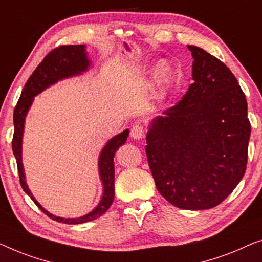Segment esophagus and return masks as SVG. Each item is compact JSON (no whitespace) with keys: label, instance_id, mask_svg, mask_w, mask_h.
Masks as SVG:
<instances>
[{"label":"esophagus","instance_id":"1","mask_svg":"<svg viewBox=\"0 0 262 262\" xmlns=\"http://www.w3.org/2000/svg\"><path fill=\"white\" fill-rule=\"evenodd\" d=\"M130 136L135 140H140L145 136V129H143L141 124H134L130 128Z\"/></svg>","mask_w":262,"mask_h":262}]
</instances>
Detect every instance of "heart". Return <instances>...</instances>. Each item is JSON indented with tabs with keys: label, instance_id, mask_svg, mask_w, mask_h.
<instances>
[{
	"label": "heart",
	"instance_id": "obj_1",
	"mask_svg": "<svg viewBox=\"0 0 262 262\" xmlns=\"http://www.w3.org/2000/svg\"><path fill=\"white\" fill-rule=\"evenodd\" d=\"M159 75L163 79H166L167 76H168V70L166 66H161L160 70H159Z\"/></svg>",
	"mask_w": 262,
	"mask_h": 262
}]
</instances>
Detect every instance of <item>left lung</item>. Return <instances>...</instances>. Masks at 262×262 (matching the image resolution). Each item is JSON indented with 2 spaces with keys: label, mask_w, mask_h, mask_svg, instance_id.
<instances>
[{
  "label": "left lung",
  "mask_w": 262,
  "mask_h": 262,
  "mask_svg": "<svg viewBox=\"0 0 262 262\" xmlns=\"http://www.w3.org/2000/svg\"><path fill=\"white\" fill-rule=\"evenodd\" d=\"M187 93L153 121L146 154L156 186L177 208L219 205L240 183L248 159L247 101L226 64L201 47Z\"/></svg>",
  "instance_id": "8db88e82"
}]
</instances>
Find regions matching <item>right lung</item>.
<instances>
[{"mask_svg":"<svg viewBox=\"0 0 262 262\" xmlns=\"http://www.w3.org/2000/svg\"><path fill=\"white\" fill-rule=\"evenodd\" d=\"M88 66H89V60L86 58L85 50L84 45H62L56 47V49L51 51L47 56L42 59V61L38 65V68L34 70L32 76L26 83V85L22 90L19 102L14 109V135L12 147L14 156L16 158L17 171H19V178L22 189L29 197L32 198L33 202L36 206L41 210L43 213H46L50 219H52L57 222L66 223V224H80L94 221L102 216L106 210L110 208L114 196H115V186H114V177H115V169H114V156H115L116 149L121 145L126 142L128 132L127 129L116 135L110 141L106 143L104 148H103L101 156L98 160L99 174L103 183V197L97 208L93 210L88 215L79 217V219H61L57 217L46 211L45 209L40 205L33 194L29 191L27 184L25 182V173L24 166H22L21 159V142H22V132H24L25 117L27 114L29 106L32 104L33 97L42 90H45L47 86L52 85L59 79L66 78V77L78 75L82 71H85Z\"/></svg>","mask_w":262,"mask_h":262,"instance_id":"obj_1","label":"right lung"}]
</instances>
